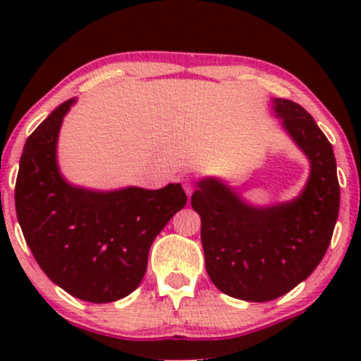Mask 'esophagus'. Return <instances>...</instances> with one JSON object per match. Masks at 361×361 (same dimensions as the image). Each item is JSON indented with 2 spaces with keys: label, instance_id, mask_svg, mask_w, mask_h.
I'll list each match as a JSON object with an SVG mask.
<instances>
[{
  "label": "esophagus",
  "instance_id": "1",
  "mask_svg": "<svg viewBox=\"0 0 361 361\" xmlns=\"http://www.w3.org/2000/svg\"><path fill=\"white\" fill-rule=\"evenodd\" d=\"M183 188H185V192H186V195H192V192H193V188H195V185H193V180H190V178H186V180H183Z\"/></svg>",
  "mask_w": 361,
  "mask_h": 361
}]
</instances>
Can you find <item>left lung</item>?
<instances>
[{
  "label": "left lung",
  "mask_w": 361,
  "mask_h": 361,
  "mask_svg": "<svg viewBox=\"0 0 361 361\" xmlns=\"http://www.w3.org/2000/svg\"><path fill=\"white\" fill-rule=\"evenodd\" d=\"M271 111L309 159L302 192L288 202L252 205L227 181L207 176L192 195L210 280L221 292L247 302L273 300L307 279L324 258L339 212L329 140L297 103L273 98Z\"/></svg>",
  "instance_id": "left-lung-1"
}]
</instances>
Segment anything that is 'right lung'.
Instances as JSON below:
<instances>
[{
  "label": "right lung",
  "instance_id": "1",
  "mask_svg": "<svg viewBox=\"0 0 361 361\" xmlns=\"http://www.w3.org/2000/svg\"><path fill=\"white\" fill-rule=\"evenodd\" d=\"M76 103L64 102L32 132L20 157L15 207L45 275L76 299H123L144 279L156 235L186 204L180 183L159 190L82 188L62 176L57 140Z\"/></svg>",
  "mask_w": 361,
  "mask_h": 361
}]
</instances>
